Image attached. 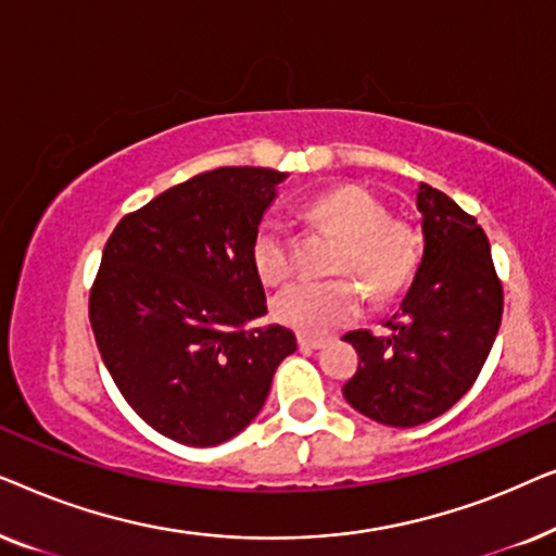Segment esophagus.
Returning a JSON list of instances; mask_svg holds the SVG:
<instances>
[{
    "label": "esophagus",
    "instance_id": "obj_1",
    "mask_svg": "<svg viewBox=\"0 0 556 556\" xmlns=\"http://www.w3.org/2000/svg\"><path fill=\"white\" fill-rule=\"evenodd\" d=\"M329 344V339H321V337H306V333H301L299 337V346L303 352H314V349H324Z\"/></svg>",
    "mask_w": 556,
    "mask_h": 556
}]
</instances>
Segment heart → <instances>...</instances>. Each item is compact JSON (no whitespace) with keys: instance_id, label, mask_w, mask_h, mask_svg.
Here are the masks:
<instances>
[{"instance_id":"obj_1","label":"heart","mask_w":556,"mask_h":556,"mask_svg":"<svg viewBox=\"0 0 556 556\" xmlns=\"http://www.w3.org/2000/svg\"><path fill=\"white\" fill-rule=\"evenodd\" d=\"M318 227L344 238L337 273L356 276L379 301L400 295L420 263V238L405 219L390 217L387 204L362 185H341L306 204ZM253 265L265 283L276 286L291 276V235L276 217L261 219L253 235ZM364 308V291L354 278L295 280L273 299V316L288 329L321 337L352 324Z\"/></svg>"}]
</instances>
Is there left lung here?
Returning a JSON list of instances; mask_svg holds the SVG:
<instances>
[{
	"instance_id": "1",
	"label": "left lung",
	"mask_w": 556,
	"mask_h": 556,
	"mask_svg": "<svg viewBox=\"0 0 556 556\" xmlns=\"http://www.w3.org/2000/svg\"><path fill=\"white\" fill-rule=\"evenodd\" d=\"M422 261L387 337L346 333L359 354L344 397L356 413L390 428H415L443 415L473 387L496 341L504 288L476 217L451 197L417 187Z\"/></svg>"
}]
</instances>
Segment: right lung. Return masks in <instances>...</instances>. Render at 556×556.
Segmentation results:
<instances>
[{
    "instance_id": "1",
    "label": "right lung",
    "mask_w": 556,
    "mask_h": 556,
    "mask_svg": "<svg viewBox=\"0 0 556 556\" xmlns=\"http://www.w3.org/2000/svg\"><path fill=\"white\" fill-rule=\"evenodd\" d=\"M288 177L223 166L126 215L90 288V326L105 369L134 413L164 438L207 447L245 430L273 375L295 352L265 316L253 235Z\"/></svg>"
}]
</instances>
